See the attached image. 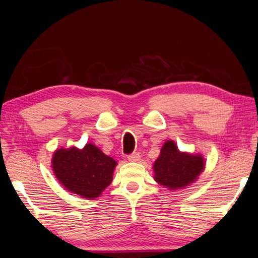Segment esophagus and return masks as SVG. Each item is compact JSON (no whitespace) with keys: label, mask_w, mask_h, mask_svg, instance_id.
I'll return each mask as SVG.
<instances>
[{"label":"esophagus","mask_w":258,"mask_h":258,"mask_svg":"<svg viewBox=\"0 0 258 258\" xmlns=\"http://www.w3.org/2000/svg\"><path fill=\"white\" fill-rule=\"evenodd\" d=\"M127 160L130 162H138L140 160V154L138 152H134V153H132V154H130L127 156Z\"/></svg>","instance_id":"1"}]
</instances>
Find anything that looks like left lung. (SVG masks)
<instances>
[{
  "label": "left lung",
  "mask_w": 258,
  "mask_h": 258,
  "mask_svg": "<svg viewBox=\"0 0 258 258\" xmlns=\"http://www.w3.org/2000/svg\"><path fill=\"white\" fill-rule=\"evenodd\" d=\"M204 165V160L201 155L180 153L173 141H167L154 164V178L163 186L177 189L193 183L202 173Z\"/></svg>",
  "instance_id": "left-lung-1"
}]
</instances>
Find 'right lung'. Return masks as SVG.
<instances>
[{"label": "right lung", "instance_id": "right-lung-1", "mask_svg": "<svg viewBox=\"0 0 258 258\" xmlns=\"http://www.w3.org/2000/svg\"><path fill=\"white\" fill-rule=\"evenodd\" d=\"M54 174L65 188L84 199L101 195L112 182L116 162L93 144L83 150H58L53 155Z\"/></svg>", "mask_w": 258, "mask_h": 258}]
</instances>
